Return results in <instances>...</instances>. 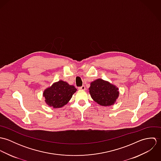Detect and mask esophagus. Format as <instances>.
Segmentation results:
<instances>
[{
	"instance_id": "obj_1",
	"label": "esophagus",
	"mask_w": 161,
	"mask_h": 161,
	"mask_svg": "<svg viewBox=\"0 0 161 161\" xmlns=\"http://www.w3.org/2000/svg\"><path fill=\"white\" fill-rule=\"evenodd\" d=\"M79 89L81 90V91H84V90H86V87L84 86H82L79 87Z\"/></svg>"
}]
</instances>
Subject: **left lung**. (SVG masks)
I'll list each match as a JSON object with an SVG mask.
<instances>
[{
  "label": "left lung",
  "mask_w": 161,
  "mask_h": 161,
  "mask_svg": "<svg viewBox=\"0 0 161 161\" xmlns=\"http://www.w3.org/2000/svg\"><path fill=\"white\" fill-rule=\"evenodd\" d=\"M89 89L92 99L102 106L114 105L119 96L118 88L102 79L92 82Z\"/></svg>",
  "instance_id": "1"
}]
</instances>
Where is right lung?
<instances>
[{
    "label": "right lung",
    "mask_w": 161,
    "mask_h": 161,
    "mask_svg": "<svg viewBox=\"0 0 161 161\" xmlns=\"http://www.w3.org/2000/svg\"><path fill=\"white\" fill-rule=\"evenodd\" d=\"M76 91L77 89L74 86H70L63 80H59L46 89L43 92V97L47 105L57 108L66 105Z\"/></svg>",
    "instance_id": "right-lung-1"
}]
</instances>
